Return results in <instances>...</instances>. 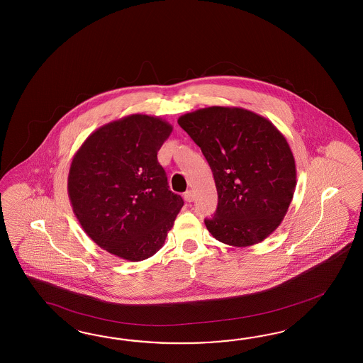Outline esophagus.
<instances>
[{
	"instance_id": "1",
	"label": "esophagus",
	"mask_w": 363,
	"mask_h": 363,
	"mask_svg": "<svg viewBox=\"0 0 363 363\" xmlns=\"http://www.w3.org/2000/svg\"><path fill=\"white\" fill-rule=\"evenodd\" d=\"M184 198L186 202H193L194 201V191L193 190H187L184 193Z\"/></svg>"
}]
</instances>
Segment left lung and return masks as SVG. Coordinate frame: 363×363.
<instances>
[{
    "label": "left lung",
    "mask_w": 363,
    "mask_h": 363,
    "mask_svg": "<svg viewBox=\"0 0 363 363\" xmlns=\"http://www.w3.org/2000/svg\"><path fill=\"white\" fill-rule=\"evenodd\" d=\"M211 167L218 207L205 225L234 247L263 242L280 225L296 189V164L283 133L238 107L196 109L178 118Z\"/></svg>",
    "instance_id": "8db88e82"
}]
</instances>
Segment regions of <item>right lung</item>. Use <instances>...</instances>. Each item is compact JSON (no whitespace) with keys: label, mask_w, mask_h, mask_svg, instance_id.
<instances>
[{"label":"right lung","mask_w":363,"mask_h":363,"mask_svg":"<svg viewBox=\"0 0 363 363\" xmlns=\"http://www.w3.org/2000/svg\"><path fill=\"white\" fill-rule=\"evenodd\" d=\"M172 130L161 118L129 115L92 132L71 161L67 190L74 214L112 255L129 262L155 255L184 206L157 160Z\"/></svg>","instance_id":"right-lung-1"}]
</instances>
